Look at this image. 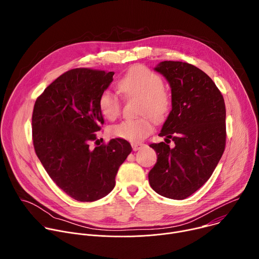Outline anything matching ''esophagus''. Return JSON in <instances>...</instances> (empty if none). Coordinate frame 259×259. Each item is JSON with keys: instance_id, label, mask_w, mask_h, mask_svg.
<instances>
[{"instance_id": "obj_1", "label": "esophagus", "mask_w": 259, "mask_h": 259, "mask_svg": "<svg viewBox=\"0 0 259 259\" xmlns=\"http://www.w3.org/2000/svg\"><path fill=\"white\" fill-rule=\"evenodd\" d=\"M143 145H144V144L141 143V142H134V143H132V149H133L134 152H136V151L140 150Z\"/></svg>"}]
</instances>
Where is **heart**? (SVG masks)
<instances>
[{
	"mask_svg": "<svg viewBox=\"0 0 259 259\" xmlns=\"http://www.w3.org/2000/svg\"><path fill=\"white\" fill-rule=\"evenodd\" d=\"M163 86L161 76L142 65L132 67L118 83V88L125 95L141 97L139 114H150L157 122H161L167 117L171 107L170 94ZM98 105L101 114L109 120L116 119L121 113L120 99L109 90L101 93ZM153 129V119L149 115H144L137 119L124 120L115 125L112 128V133L118 138L136 142L149 136Z\"/></svg>",
	"mask_w": 259,
	"mask_h": 259,
	"instance_id": "obj_1",
	"label": "heart"
}]
</instances>
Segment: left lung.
<instances>
[{
	"instance_id": "obj_1",
	"label": "left lung",
	"mask_w": 259,
	"mask_h": 259,
	"mask_svg": "<svg viewBox=\"0 0 259 259\" xmlns=\"http://www.w3.org/2000/svg\"><path fill=\"white\" fill-rule=\"evenodd\" d=\"M154 69L171 88L172 109L159 135L166 142L172 139L175 146L150 145L158 159L149 181L159 195L183 200L210 178L224 154L226 104L211 78L195 65L162 61Z\"/></svg>"
}]
</instances>
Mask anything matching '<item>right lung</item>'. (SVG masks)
<instances>
[{"label":"right lung","mask_w":259,"mask_h":259,"mask_svg":"<svg viewBox=\"0 0 259 259\" xmlns=\"http://www.w3.org/2000/svg\"><path fill=\"white\" fill-rule=\"evenodd\" d=\"M114 75V71L70 69L52 82L33 106L35 154L57 186L80 202H93L112 192L118 170L132 151L122 138L94 149L89 146L103 124L99 97Z\"/></svg>","instance_id":"add662e5"}]
</instances>
